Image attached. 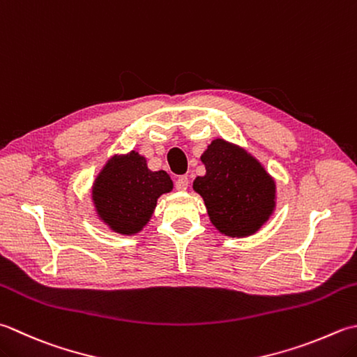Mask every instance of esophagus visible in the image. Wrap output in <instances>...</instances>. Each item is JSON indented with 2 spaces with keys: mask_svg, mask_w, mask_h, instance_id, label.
Here are the masks:
<instances>
[{
  "mask_svg": "<svg viewBox=\"0 0 357 357\" xmlns=\"http://www.w3.org/2000/svg\"><path fill=\"white\" fill-rule=\"evenodd\" d=\"M174 187H176V190H179V192H185L187 187H188V178L187 176H179L176 179V183H174Z\"/></svg>",
  "mask_w": 357,
  "mask_h": 357,
  "instance_id": "34e87169",
  "label": "esophagus"
}]
</instances>
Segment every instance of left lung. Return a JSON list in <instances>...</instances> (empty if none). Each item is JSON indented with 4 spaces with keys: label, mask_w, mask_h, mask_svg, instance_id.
Segmentation results:
<instances>
[{
    "label": "left lung",
    "mask_w": 357,
    "mask_h": 357,
    "mask_svg": "<svg viewBox=\"0 0 357 357\" xmlns=\"http://www.w3.org/2000/svg\"><path fill=\"white\" fill-rule=\"evenodd\" d=\"M201 162L206 174L193 181V190L216 230L230 238L257 234L275 212V179L252 153L226 139H213Z\"/></svg>",
    "instance_id": "1"
}]
</instances>
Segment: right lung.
Here are the masks:
<instances>
[{
  "label": "right lung",
  "instance_id": "right-lung-1",
  "mask_svg": "<svg viewBox=\"0 0 357 357\" xmlns=\"http://www.w3.org/2000/svg\"><path fill=\"white\" fill-rule=\"evenodd\" d=\"M172 190L167 172H151L146 159L131 150L107 160L91 185V202L111 232L131 236L149 225L160 195Z\"/></svg>",
  "mask_w": 357,
  "mask_h": 357
}]
</instances>
